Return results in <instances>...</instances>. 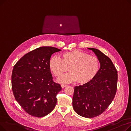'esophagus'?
<instances>
[{"mask_svg": "<svg viewBox=\"0 0 131 131\" xmlns=\"http://www.w3.org/2000/svg\"><path fill=\"white\" fill-rule=\"evenodd\" d=\"M61 88H65V87H66V86H67V85H66V84H61Z\"/></svg>", "mask_w": 131, "mask_h": 131, "instance_id": "obj_1", "label": "esophagus"}]
</instances>
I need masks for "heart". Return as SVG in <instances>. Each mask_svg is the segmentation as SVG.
<instances>
[{"label": "heart", "mask_w": 131, "mask_h": 131, "mask_svg": "<svg viewBox=\"0 0 131 131\" xmlns=\"http://www.w3.org/2000/svg\"><path fill=\"white\" fill-rule=\"evenodd\" d=\"M50 71L54 77L59 78L68 71L70 72L59 78L60 83L76 81L79 84H86L98 74L100 68L99 59L94 56L78 50L63 53L61 59L52 57L49 60Z\"/></svg>", "instance_id": "heart-1"}]
</instances>
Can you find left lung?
<instances>
[{
    "instance_id": "8db88e82",
    "label": "left lung",
    "mask_w": 131,
    "mask_h": 131,
    "mask_svg": "<svg viewBox=\"0 0 131 131\" xmlns=\"http://www.w3.org/2000/svg\"><path fill=\"white\" fill-rule=\"evenodd\" d=\"M99 60L100 67L91 81L74 88L73 109L78 114L93 118L101 114L113 101L117 86L118 74L111 59L98 49L89 48Z\"/></svg>"
}]
</instances>
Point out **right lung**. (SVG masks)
I'll return each instance as SVG.
<instances>
[{
  "label": "right lung",
  "instance_id": "add662e5",
  "mask_svg": "<svg viewBox=\"0 0 131 131\" xmlns=\"http://www.w3.org/2000/svg\"><path fill=\"white\" fill-rule=\"evenodd\" d=\"M59 51L52 47H39L25 54L13 67L14 95L19 105L31 116L42 117L56 106V95L61 87L53 81L49 63L51 54Z\"/></svg>",
  "mask_w": 131,
  "mask_h": 131
}]
</instances>
